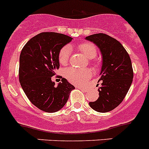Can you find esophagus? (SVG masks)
I'll use <instances>...</instances> for the list:
<instances>
[{
    "instance_id": "34e87169",
    "label": "esophagus",
    "mask_w": 149,
    "mask_h": 149,
    "mask_svg": "<svg viewBox=\"0 0 149 149\" xmlns=\"http://www.w3.org/2000/svg\"><path fill=\"white\" fill-rule=\"evenodd\" d=\"M78 88L81 89L82 91H87V88H82V87H78Z\"/></svg>"
}]
</instances>
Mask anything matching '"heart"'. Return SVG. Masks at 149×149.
<instances>
[{
  "instance_id": "heart-1",
  "label": "heart",
  "mask_w": 149,
  "mask_h": 149,
  "mask_svg": "<svg viewBox=\"0 0 149 149\" xmlns=\"http://www.w3.org/2000/svg\"><path fill=\"white\" fill-rule=\"evenodd\" d=\"M77 49L83 53L88 58L91 59L97 55V47L91 42H83L78 45ZM71 49L70 46H66L60 50L58 55V61L61 65H67L69 62ZM92 71L89 68L77 69L70 67L66 70L65 77L67 79L75 85H83L92 76Z\"/></svg>"
}]
</instances>
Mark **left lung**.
I'll return each mask as SVG.
<instances>
[{
    "mask_svg": "<svg viewBox=\"0 0 149 149\" xmlns=\"http://www.w3.org/2000/svg\"><path fill=\"white\" fill-rule=\"evenodd\" d=\"M85 39L97 46L102 55L99 97L89 105L97 112H109L119 105L128 92L134 77L131 60L121 42L110 36L100 33Z\"/></svg>",
    "mask_w": 149,
    "mask_h": 149,
    "instance_id": "obj_1",
    "label": "left lung"
}]
</instances>
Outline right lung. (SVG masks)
<instances>
[{
  "mask_svg": "<svg viewBox=\"0 0 149 149\" xmlns=\"http://www.w3.org/2000/svg\"><path fill=\"white\" fill-rule=\"evenodd\" d=\"M72 40L62 33L43 32L32 37L21 52L19 70L21 86L30 101L44 112L60 110L75 88L64 78L58 86L52 81V76L60 66V50Z\"/></svg>",
  "mask_w": 149,
  "mask_h": 149,
  "instance_id": "obj_1",
  "label": "right lung"
}]
</instances>
